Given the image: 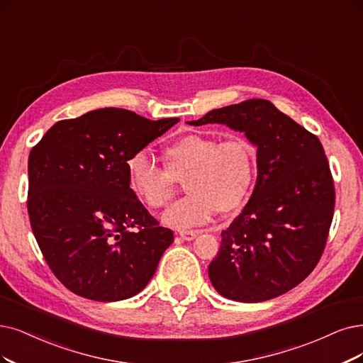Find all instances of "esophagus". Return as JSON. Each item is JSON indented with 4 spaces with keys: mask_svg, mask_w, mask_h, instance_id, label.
<instances>
[{
    "mask_svg": "<svg viewBox=\"0 0 363 363\" xmlns=\"http://www.w3.org/2000/svg\"><path fill=\"white\" fill-rule=\"evenodd\" d=\"M197 235H199L197 230H181V232H179V236H181L184 240H193Z\"/></svg>",
    "mask_w": 363,
    "mask_h": 363,
    "instance_id": "esophagus-1",
    "label": "esophagus"
}]
</instances>
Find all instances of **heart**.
Wrapping results in <instances>:
<instances>
[{
    "label": "heart",
    "instance_id": "heart-1",
    "mask_svg": "<svg viewBox=\"0 0 363 363\" xmlns=\"http://www.w3.org/2000/svg\"><path fill=\"white\" fill-rule=\"evenodd\" d=\"M166 169L143 151L125 161L128 189L151 209L164 208L177 181H185L190 193L163 216L167 225L185 229L206 224L221 211L230 213L245 205L257 177V154L242 136L224 140L186 134L164 150Z\"/></svg>",
    "mask_w": 363,
    "mask_h": 363
}]
</instances>
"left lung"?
<instances>
[{
    "instance_id": "obj_1",
    "label": "left lung",
    "mask_w": 363,
    "mask_h": 363,
    "mask_svg": "<svg viewBox=\"0 0 363 363\" xmlns=\"http://www.w3.org/2000/svg\"><path fill=\"white\" fill-rule=\"evenodd\" d=\"M225 124L257 146V182L229 229L221 232L209 279L221 296L263 302L313 272L326 247L335 186L315 134L267 100L251 99L208 112L190 125Z\"/></svg>"
}]
</instances>
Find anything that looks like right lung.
I'll return each instance as SVG.
<instances>
[{"mask_svg":"<svg viewBox=\"0 0 363 363\" xmlns=\"http://www.w3.org/2000/svg\"><path fill=\"white\" fill-rule=\"evenodd\" d=\"M118 107L53 124L30 152L28 216L43 257L77 296L142 291L173 242L127 184L125 161L173 127Z\"/></svg>","mask_w":363,"mask_h":363,"instance_id":"1","label":"right lung"}]
</instances>
